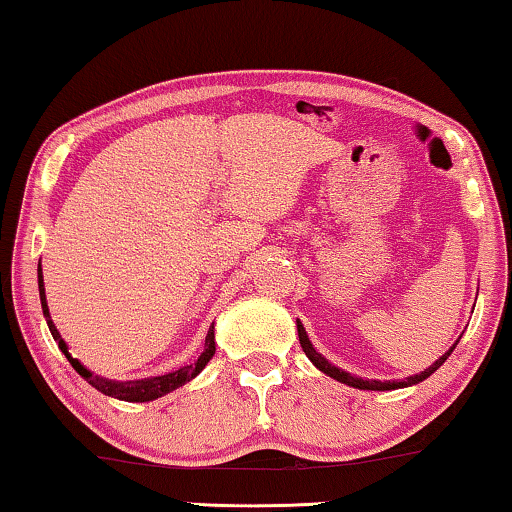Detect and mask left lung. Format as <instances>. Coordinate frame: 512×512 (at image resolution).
<instances>
[{
    "instance_id": "obj_1",
    "label": "left lung",
    "mask_w": 512,
    "mask_h": 512,
    "mask_svg": "<svg viewBox=\"0 0 512 512\" xmlns=\"http://www.w3.org/2000/svg\"><path fill=\"white\" fill-rule=\"evenodd\" d=\"M296 329H299V340H301V347H303V352H305V356L310 358L312 361V365H315V368H319L324 372V375H329V377H333V379H338V381H342V384H347V386H354V388H361V391H395V388H404V386H411V384H418V381H423V379H427L432 375L434 370H439V365H444V361L448 356L453 354V349H455V345L448 349V352L439 358V361H434L430 368L427 370H423L421 375H414V377H407V379H402V381H372V379H361V377H354V375H349V372H345V370H340V368H335V365H331L329 361H326V358L317 352L315 347L310 345V340H308V333H305V329H303V324L301 322H296Z\"/></svg>"
}]
</instances>
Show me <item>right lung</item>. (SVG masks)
<instances>
[{
	"label": "right lung",
	"mask_w": 512,
	"mask_h": 512,
	"mask_svg": "<svg viewBox=\"0 0 512 512\" xmlns=\"http://www.w3.org/2000/svg\"><path fill=\"white\" fill-rule=\"evenodd\" d=\"M38 294H41V305H43V315H45V322H48V329L52 333V338L59 345L61 352L68 358V363L73 365V370L78 372L80 377H85V381H89L91 386L96 388V391H101L105 395H110V398H117V400H126V402H149V400H156L160 395L174 391V388H179L186 384V381L195 379L200 375L204 365L211 361V356L216 354V342H213V324L207 333V340H204V352L202 356L197 358L195 363L190 365H183V368L174 370V372H167V375H160V377H151V379H137V381H114V379H105V377H98V375H91V372L82 365L78 358H73L68 354V347L66 342L61 340V335L57 331V326L52 324L50 319V310H48V303H45V289H43V276H41V266H38Z\"/></svg>",
	"instance_id": "obj_1"
}]
</instances>
